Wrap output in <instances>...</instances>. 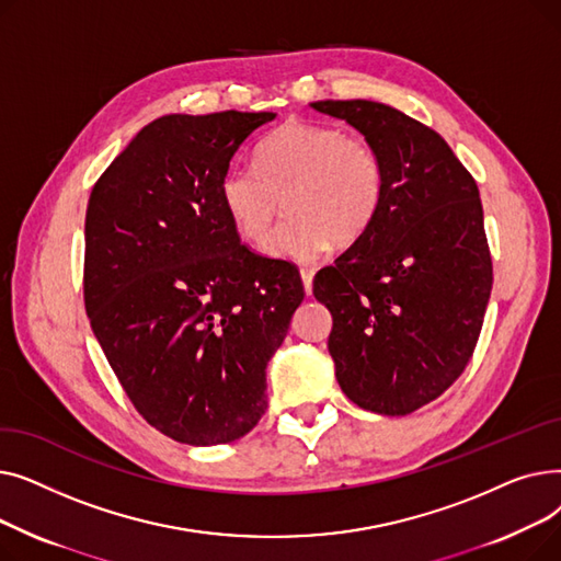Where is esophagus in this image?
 Returning a JSON list of instances; mask_svg holds the SVG:
<instances>
[{"label": "esophagus", "mask_w": 561, "mask_h": 561, "mask_svg": "<svg viewBox=\"0 0 561 561\" xmlns=\"http://www.w3.org/2000/svg\"><path fill=\"white\" fill-rule=\"evenodd\" d=\"M300 275H302V282H305V290H307V293H311L316 268H313V265H302V268H300Z\"/></svg>", "instance_id": "esophagus-1"}]
</instances>
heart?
Masks as SVG:
<instances>
[{
    "label": "heart",
    "instance_id": "heart-1",
    "mask_svg": "<svg viewBox=\"0 0 561 561\" xmlns=\"http://www.w3.org/2000/svg\"><path fill=\"white\" fill-rule=\"evenodd\" d=\"M256 165H231L220 180V199L250 243L268 239L286 202L290 218L265 243L277 259L311 261L332 243L355 245L385 204L379 152L364 136L334 125H282L259 145Z\"/></svg>",
    "mask_w": 561,
    "mask_h": 561
}]
</instances>
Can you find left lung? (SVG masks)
Segmentation results:
<instances>
[{"mask_svg":"<svg viewBox=\"0 0 561 561\" xmlns=\"http://www.w3.org/2000/svg\"><path fill=\"white\" fill-rule=\"evenodd\" d=\"M359 129L387 170L385 204L355 245L318 271L343 393L407 416L450 389L473 357L493 286L478 184L450 145L368 100L313 102Z\"/></svg>","mask_w":561,"mask_h":561,"instance_id":"8db88e82","label":"left lung"}]
</instances>
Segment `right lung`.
Masks as SVG:
<instances>
[{"label": "right lung", "instance_id": "right-lung-1", "mask_svg": "<svg viewBox=\"0 0 561 561\" xmlns=\"http://www.w3.org/2000/svg\"><path fill=\"white\" fill-rule=\"evenodd\" d=\"M275 113H172L138 131L85 211L83 305L138 414L188 446L245 436L305 300L290 261L241 243L220 180Z\"/></svg>", "mask_w": 561, "mask_h": 561}]
</instances>
